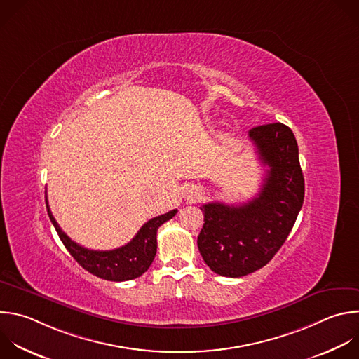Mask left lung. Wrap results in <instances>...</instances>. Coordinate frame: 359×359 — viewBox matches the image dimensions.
<instances>
[{
	"instance_id": "obj_1",
	"label": "left lung",
	"mask_w": 359,
	"mask_h": 359,
	"mask_svg": "<svg viewBox=\"0 0 359 359\" xmlns=\"http://www.w3.org/2000/svg\"><path fill=\"white\" fill-rule=\"evenodd\" d=\"M250 140L268 166L259 193L241 205L207 203L197 247L208 268L241 278L264 268L285 244L304 200L299 148L280 123L252 128Z\"/></svg>"
}]
</instances>
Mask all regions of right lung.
I'll return each instance as SVG.
<instances>
[{"label":"right lung","mask_w":359,"mask_h":359,"mask_svg":"<svg viewBox=\"0 0 359 359\" xmlns=\"http://www.w3.org/2000/svg\"><path fill=\"white\" fill-rule=\"evenodd\" d=\"M46 193V191H45ZM46 208L49 218L56 228V232L62 240L66 250L70 255L77 261L80 266H83L87 272L93 273L97 278L111 280V282H124L140 278L142 273L148 271L151 264L156 255V232L158 228L176 215L177 210H172L166 214L158 215L142 225L138 233L133 240L116 250L111 251H93L79 245L72 241L70 238L62 231L59 224L56 222L46 198Z\"/></svg>","instance_id":"add662e5"}]
</instances>
